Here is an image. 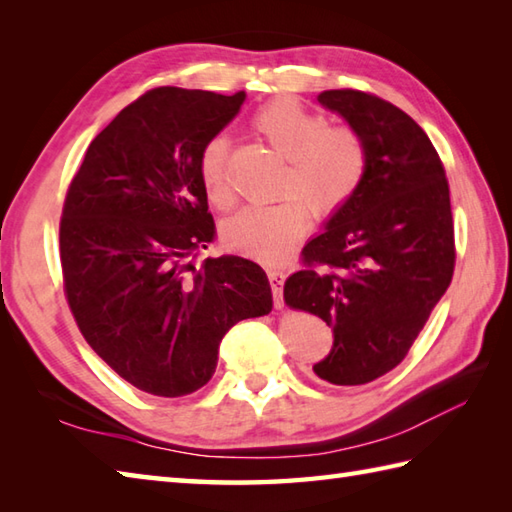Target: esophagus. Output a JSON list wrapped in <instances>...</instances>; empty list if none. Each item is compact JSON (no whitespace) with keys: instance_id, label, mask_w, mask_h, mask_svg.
<instances>
[{"instance_id":"1","label":"esophagus","mask_w":512,"mask_h":512,"mask_svg":"<svg viewBox=\"0 0 512 512\" xmlns=\"http://www.w3.org/2000/svg\"><path fill=\"white\" fill-rule=\"evenodd\" d=\"M268 281H270V288H273L275 308H281V306H284V299H281V290H284L286 273H284V270H268Z\"/></svg>"}]
</instances>
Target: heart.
I'll list each match as a JSON object with an SVG mask.
<instances>
[{
  "mask_svg": "<svg viewBox=\"0 0 512 512\" xmlns=\"http://www.w3.org/2000/svg\"><path fill=\"white\" fill-rule=\"evenodd\" d=\"M255 132L286 158L273 206H250L224 224L226 246L264 264H281L314 220L339 215L361 189L367 173V145L350 125L330 127L328 118L292 99H275L253 114ZM200 182L209 200L228 209V145L211 138L198 158Z\"/></svg>",
  "mask_w": 512,
  "mask_h": 512,
  "instance_id": "1",
  "label": "heart"
}]
</instances>
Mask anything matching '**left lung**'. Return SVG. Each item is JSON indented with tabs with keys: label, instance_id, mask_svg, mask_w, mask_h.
<instances>
[{
	"label": "left lung",
	"instance_id": "8db88e82",
	"mask_svg": "<svg viewBox=\"0 0 512 512\" xmlns=\"http://www.w3.org/2000/svg\"><path fill=\"white\" fill-rule=\"evenodd\" d=\"M367 145L361 189L301 250L284 301L334 330L314 374L365 385L391 372L447 292L455 268L449 180L436 147L400 107L361 90H325Z\"/></svg>",
	"mask_w": 512,
	"mask_h": 512
}]
</instances>
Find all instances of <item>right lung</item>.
<instances>
[{"instance_id":"add662e5","label":"right lung","mask_w":512,"mask_h":512,"mask_svg":"<svg viewBox=\"0 0 512 512\" xmlns=\"http://www.w3.org/2000/svg\"><path fill=\"white\" fill-rule=\"evenodd\" d=\"M246 99L156 88L96 136L65 193L63 290L83 339L140 391L178 398L209 383L237 321L273 310L268 277L215 235L200 182L202 147Z\"/></svg>"}]
</instances>
